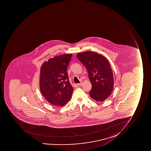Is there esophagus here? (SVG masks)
Instances as JSON below:
<instances>
[{
	"mask_svg": "<svg viewBox=\"0 0 151 151\" xmlns=\"http://www.w3.org/2000/svg\"><path fill=\"white\" fill-rule=\"evenodd\" d=\"M82 85V83L81 82L80 83H78V84H77V85L79 86H81Z\"/></svg>",
	"mask_w": 151,
	"mask_h": 151,
	"instance_id": "obj_1",
	"label": "esophagus"
}]
</instances>
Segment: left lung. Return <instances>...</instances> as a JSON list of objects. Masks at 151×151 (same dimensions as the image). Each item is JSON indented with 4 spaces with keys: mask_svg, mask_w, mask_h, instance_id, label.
I'll use <instances>...</instances> for the list:
<instances>
[{
    "mask_svg": "<svg viewBox=\"0 0 151 151\" xmlns=\"http://www.w3.org/2000/svg\"><path fill=\"white\" fill-rule=\"evenodd\" d=\"M77 57L88 71L92 84L90 96L97 101L106 100L112 93L114 84L108 60L100 54L90 51L79 52Z\"/></svg>",
    "mask_w": 151,
    "mask_h": 151,
    "instance_id": "obj_1",
    "label": "left lung"
}]
</instances>
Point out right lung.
I'll list each match as a JSON object with an SVG mask.
<instances>
[{
    "label": "right lung",
    "mask_w": 151,
    "mask_h": 151,
    "mask_svg": "<svg viewBox=\"0 0 151 151\" xmlns=\"http://www.w3.org/2000/svg\"><path fill=\"white\" fill-rule=\"evenodd\" d=\"M71 54L51 58L43 63L40 70V90L45 99L55 106H64L71 98L73 88L67 68Z\"/></svg>",
    "instance_id": "obj_1"
}]
</instances>
